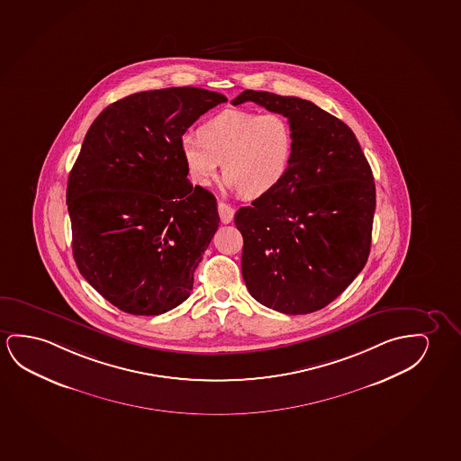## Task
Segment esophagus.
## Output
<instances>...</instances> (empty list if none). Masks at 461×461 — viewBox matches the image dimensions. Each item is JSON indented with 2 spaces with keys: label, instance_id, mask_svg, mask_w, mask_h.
Masks as SVG:
<instances>
[{
  "label": "esophagus",
  "instance_id": "esophagus-1",
  "mask_svg": "<svg viewBox=\"0 0 461 461\" xmlns=\"http://www.w3.org/2000/svg\"><path fill=\"white\" fill-rule=\"evenodd\" d=\"M219 215H221V223H230V221H233L234 209L230 204H227V203L219 201Z\"/></svg>",
  "mask_w": 461,
  "mask_h": 461
}]
</instances>
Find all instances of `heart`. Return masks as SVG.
Segmentation results:
<instances>
[{
    "mask_svg": "<svg viewBox=\"0 0 461 461\" xmlns=\"http://www.w3.org/2000/svg\"><path fill=\"white\" fill-rule=\"evenodd\" d=\"M180 152L196 185H209L223 163L225 185L246 198H258L287 173L294 131L281 113L228 109L207 121L200 134H184Z\"/></svg>",
    "mask_w": 461,
    "mask_h": 461,
    "instance_id": "1",
    "label": "heart"
}]
</instances>
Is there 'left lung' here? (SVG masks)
Returning <instances> with one entry per match:
<instances>
[{
  "label": "left lung",
  "instance_id": "8db88e82",
  "mask_svg": "<svg viewBox=\"0 0 461 461\" xmlns=\"http://www.w3.org/2000/svg\"><path fill=\"white\" fill-rule=\"evenodd\" d=\"M248 101L287 117L294 155L279 185L234 215L244 240L242 277L263 306L282 314L315 312L366 265L373 171L354 131L314 103L244 90L231 104Z\"/></svg>",
  "mask_w": 461,
  "mask_h": 461
}]
</instances>
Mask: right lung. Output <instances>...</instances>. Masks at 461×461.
I'll use <instances>...</instances> for the list:
<instances>
[{"mask_svg": "<svg viewBox=\"0 0 461 461\" xmlns=\"http://www.w3.org/2000/svg\"><path fill=\"white\" fill-rule=\"evenodd\" d=\"M225 101L204 88L149 90L88 128L68 177L74 260L123 312L163 314L190 296L221 219L213 194L188 182L180 140Z\"/></svg>", "mask_w": 461, "mask_h": 461, "instance_id": "obj_1", "label": "right lung"}]
</instances>
